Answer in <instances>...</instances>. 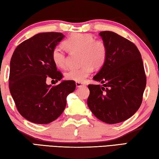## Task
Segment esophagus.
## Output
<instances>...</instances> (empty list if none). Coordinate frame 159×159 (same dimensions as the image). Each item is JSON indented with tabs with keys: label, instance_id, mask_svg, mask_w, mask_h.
<instances>
[{
	"label": "esophagus",
	"instance_id": "obj_1",
	"mask_svg": "<svg viewBox=\"0 0 159 159\" xmlns=\"http://www.w3.org/2000/svg\"><path fill=\"white\" fill-rule=\"evenodd\" d=\"M76 87H78V88H80V87H81V86L85 85L84 83H83L81 82H76Z\"/></svg>",
	"mask_w": 159,
	"mask_h": 159
}]
</instances>
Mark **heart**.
Here are the masks:
<instances>
[{"label":"heart","instance_id":"obj_1","mask_svg":"<svg viewBox=\"0 0 159 159\" xmlns=\"http://www.w3.org/2000/svg\"><path fill=\"white\" fill-rule=\"evenodd\" d=\"M64 44L72 52H80V62L83 64L77 68L69 69L65 74L66 79L82 82L92 73L93 67L99 69L105 63L107 48L105 43L101 40H95L87 34H73L66 39ZM52 58L56 66L65 69L67 66L65 51L60 45L54 48Z\"/></svg>","mask_w":159,"mask_h":159}]
</instances>
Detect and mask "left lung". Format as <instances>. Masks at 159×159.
Instances as JSON below:
<instances>
[{"mask_svg": "<svg viewBox=\"0 0 159 159\" xmlns=\"http://www.w3.org/2000/svg\"><path fill=\"white\" fill-rule=\"evenodd\" d=\"M107 56L93 77L100 85H88L87 103L93 114L109 124L128 119L140 107L147 78L138 48L133 42L112 31H101Z\"/></svg>", "mask_w": 159, "mask_h": 159, "instance_id": "1", "label": "left lung"}]
</instances>
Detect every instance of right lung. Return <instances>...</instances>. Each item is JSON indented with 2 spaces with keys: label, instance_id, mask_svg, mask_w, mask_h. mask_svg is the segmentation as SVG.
<instances>
[{
  "label": "right lung",
  "instance_id": "1",
  "mask_svg": "<svg viewBox=\"0 0 159 159\" xmlns=\"http://www.w3.org/2000/svg\"><path fill=\"white\" fill-rule=\"evenodd\" d=\"M64 37L60 32L38 34L19 45L12 54L10 94L19 113L32 123L47 124L57 119L65 109L67 95L76 88L74 80L53 86L46 83L48 79L57 82L63 78L52 52Z\"/></svg>",
  "mask_w": 159,
  "mask_h": 159
}]
</instances>
